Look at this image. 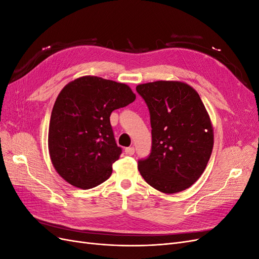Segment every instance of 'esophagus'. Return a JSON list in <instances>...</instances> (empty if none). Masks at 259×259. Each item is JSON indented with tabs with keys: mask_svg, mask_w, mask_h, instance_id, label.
I'll return each mask as SVG.
<instances>
[{
	"mask_svg": "<svg viewBox=\"0 0 259 259\" xmlns=\"http://www.w3.org/2000/svg\"><path fill=\"white\" fill-rule=\"evenodd\" d=\"M125 153H126L127 155H133L135 153V148L134 147H128L125 149Z\"/></svg>",
	"mask_w": 259,
	"mask_h": 259,
	"instance_id": "1",
	"label": "esophagus"
}]
</instances>
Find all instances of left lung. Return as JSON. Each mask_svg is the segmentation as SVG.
Returning a JSON list of instances; mask_svg holds the SVG:
<instances>
[{
    "mask_svg": "<svg viewBox=\"0 0 259 259\" xmlns=\"http://www.w3.org/2000/svg\"><path fill=\"white\" fill-rule=\"evenodd\" d=\"M150 113L152 146L138 161L146 183L164 193L192 186L204 171L214 145L209 116L199 94L183 82L156 81L136 88Z\"/></svg>",
    "mask_w": 259,
    "mask_h": 259,
    "instance_id": "left-lung-1",
    "label": "left lung"
}]
</instances>
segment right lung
<instances>
[{
    "label": "right lung",
    "mask_w": 259,
    "mask_h": 259,
    "mask_svg": "<svg viewBox=\"0 0 259 259\" xmlns=\"http://www.w3.org/2000/svg\"><path fill=\"white\" fill-rule=\"evenodd\" d=\"M135 98L126 84L91 75L62 89L51 115L49 151L66 182L91 189L111 176L122 148L115 143L110 115Z\"/></svg>",
    "instance_id": "add662e5"
}]
</instances>
